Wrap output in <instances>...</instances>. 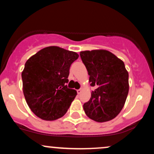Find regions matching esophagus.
<instances>
[{
    "label": "esophagus",
    "mask_w": 154,
    "mask_h": 154,
    "mask_svg": "<svg viewBox=\"0 0 154 154\" xmlns=\"http://www.w3.org/2000/svg\"><path fill=\"white\" fill-rule=\"evenodd\" d=\"M82 89H79V90H77V94H80V93H81V92H82Z\"/></svg>",
    "instance_id": "obj_1"
}]
</instances>
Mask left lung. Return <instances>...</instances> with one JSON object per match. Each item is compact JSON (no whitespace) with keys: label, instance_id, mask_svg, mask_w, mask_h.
Wrapping results in <instances>:
<instances>
[{"label":"left lung","instance_id":"1","mask_svg":"<svg viewBox=\"0 0 154 154\" xmlns=\"http://www.w3.org/2000/svg\"><path fill=\"white\" fill-rule=\"evenodd\" d=\"M79 55L91 85L95 88L83 105L85 112L98 122L110 121L122 111L128 95L129 75L125 63L106 50L81 51Z\"/></svg>","mask_w":154,"mask_h":154}]
</instances>
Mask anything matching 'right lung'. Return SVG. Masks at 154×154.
<instances>
[{"instance_id": "1", "label": "right lung", "mask_w": 154, "mask_h": 154, "mask_svg": "<svg viewBox=\"0 0 154 154\" xmlns=\"http://www.w3.org/2000/svg\"><path fill=\"white\" fill-rule=\"evenodd\" d=\"M79 55L57 46L46 47L26 61L22 73L26 103L40 119L53 121L66 113L77 95L68 88L71 64Z\"/></svg>"}]
</instances>
